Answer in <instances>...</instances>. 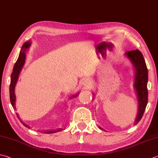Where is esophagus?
I'll return each mask as SVG.
<instances>
[{
    "label": "esophagus",
    "mask_w": 158,
    "mask_h": 158,
    "mask_svg": "<svg viewBox=\"0 0 158 158\" xmlns=\"http://www.w3.org/2000/svg\"><path fill=\"white\" fill-rule=\"evenodd\" d=\"M82 84H83V85L85 86V87H90V86H91V82L90 80L85 79L82 81Z\"/></svg>",
    "instance_id": "34e87169"
}]
</instances>
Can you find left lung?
Segmentation results:
<instances>
[{"label": "left lung", "instance_id": "obj_1", "mask_svg": "<svg viewBox=\"0 0 158 158\" xmlns=\"http://www.w3.org/2000/svg\"><path fill=\"white\" fill-rule=\"evenodd\" d=\"M128 58L131 61L135 70L134 87L138 100V114L137 115L135 124L139 123L144 114L148 103V69L142 53L138 49L125 53ZM100 129V127H99Z\"/></svg>", "mask_w": 158, "mask_h": 158}]
</instances>
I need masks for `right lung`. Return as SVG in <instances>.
<instances>
[{
    "label": "right lung",
    "mask_w": 158,
    "mask_h": 158,
    "mask_svg": "<svg viewBox=\"0 0 158 158\" xmlns=\"http://www.w3.org/2000/svg\"><path fill=\"white\" fill-rule=\"evenodd\" d=\"M30 45H31V42H29V41H27V42H25V43L23 44V45L22 48H21V50H20V52L19 58H18L17 61L16 62V63H15V64H14V69H13V72L11 75V82H10V96L11 104V105H12V106L14 107V109H16V96H15V92H14L15 86H16L18 78H19V76L20 74V71H21L22 67L24 65V64H25V57H26L25 52L27 51V49L29 47H30ZM78 94L73 95V96L71 97V98H74V97H76L77 96H78ZM17 116L20 120V118L19 117V115L17 114ZM20 122H21L22 124H23L24 126H25L26 127H27V128H30L29 126L27 125V124H25V123H23V121L20 120ZM60 131H61V129L49 130V131H44V133H53Z\"/></svg>",
    "instance_id": "right-lung-1"
}]
</instances>
